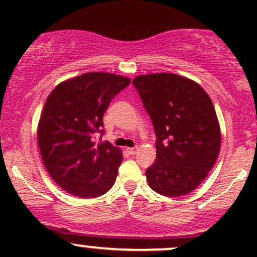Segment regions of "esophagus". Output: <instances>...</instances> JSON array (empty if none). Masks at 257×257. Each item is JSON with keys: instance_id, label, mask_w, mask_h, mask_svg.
Segmentation results:
<instances>
[{"instance_id": "esophagus-1", "label": "esophagus", "mask_w": 257, "mask_h": 257, "mask_svg": "<svg viewBox=\"0 0 257 257\" xmlns=\"http://www.w3.org/2000/svg\"><path fill=\"white\" fill-rule=\"evenodd\" d=\"M137 151H138V147H128V149H126V152L129 153V155H135V153H137Z\"/></svg>"}]
</instances>
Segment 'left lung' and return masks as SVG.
Wrapping results in <instances>:
<instances>
[{
    "mask_svg": "<svg viewBox=\"0 0 257 257\" xmlns=\"http://www.w3.org/2000/svg\"><path fill=\"white\" fill-rule=\"evenodd\" d=\"M156 133L157 157L146 178L155 192L180 197L192 192L213 169L221 132L213 101L198 83L175 73L133 79Z\"/></svg>",
    "mask_w": 257,
    "mask_h": 257,
    "instance_id": "left-lung-1",
    "label": "left lung"
}]
</instances>
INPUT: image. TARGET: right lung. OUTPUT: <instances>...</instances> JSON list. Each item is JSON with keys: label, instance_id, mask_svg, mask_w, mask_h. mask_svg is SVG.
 Returning <instances> with one entry per match:
<instances>
[{"label": "right lung", "instance_id": "right-lung-1", "mask_svg": "<svg viewBox=\"0 0 257 257\" xmlns=\"http://www.w3.org/2000/svg\"><path fill=\"white\" fill-rule=\"evenodd\" d=\"M129 83L114 73L88 72L61 82L47 98L38 147L51 178L72 196L95 198L116 181L122 151L96 137L104 134L102 116L112 99Z\"/></svg>", "mask_w": 257, "mask_h": 257}]
</instances>
